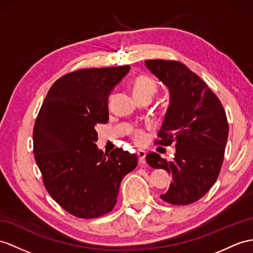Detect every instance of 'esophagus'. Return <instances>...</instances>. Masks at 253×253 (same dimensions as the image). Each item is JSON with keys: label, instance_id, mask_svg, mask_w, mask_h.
<instances>
[{"label": "esophagus", "instance_id": "34e87169", "mask_svg": "<svg viewBox=\"0 0 253 253\" xmlns=\"http://www.w3.org/2000/svg\"><path fill=\"white\" fill-rule=\"evenodd\" d=\"M137 156H138V159H139V162L140 163H145L146 162V151H144V150H139L138 152H137Z\"/></svg>", "mask_w": 253, "mask_h": 253}]
</instances>
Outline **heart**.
Segmentation results:
<instances>
[{
    "label": "heart",
    "mask_w": 253,
    "mask_h": 253,
    "mask_svg": "<svg viewBox=\"0 0 253 253\" xmlns=\"http://www.w3.org/2000/svg\"><path fill=\"white\" fill-rule=\"evenodd\" d=\"M158 83L152 77L148 75H139L135 78L133 83V94L135 97H152L158 92ZM132 139L135 144L144 145L147 140V134L144 130L136 128L132 132Z\"/></svg>",
    "instance_id": "heart-1"
}]
</instances>
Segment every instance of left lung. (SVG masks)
<instances>
[{"label": "left lung", "instance_id": "8db88e82", "mask_svg": "<svg viewBox=\"0 0 253 253\" xmlns=\"http://www.w3.org/2000/svg\"><path fill=\"white\" fill-rule=\"evenodd\" d=\"M145 63L166 84L170 104L156 143L176 148L168 162L158 153L147 155L153 169L173 176L161 199L171 205H189L204 196L217 180L229 136L225 110L206 83L179 61L146 60Z\"/></svg>", "mask_w": 253, "mask_h": 253}]
</instances>
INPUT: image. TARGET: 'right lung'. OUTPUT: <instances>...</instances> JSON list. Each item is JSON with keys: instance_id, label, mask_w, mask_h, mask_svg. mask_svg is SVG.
<instances>
[{"instance_id": "obj_1", "label": "right lung", "mask_w": 253, "mask_h": 253, "mask_svg": "<svg viewBox=\"0 0 253 253\" xmlns=\"http://www.w3.org/2000/svg\"><path fill=\"white\" fill-rule=\"evenodd\" d=\"M130 65L82 69L59 78L45 97L33 128V152L51 198L69 213L93 219L110 212L122 178L137 158L95 145L96 125L108 122V94Z\"/></svg>"}]
</instances>
